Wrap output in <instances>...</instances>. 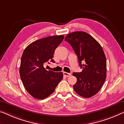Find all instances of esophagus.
<instances>
[{
    "instance_id": "34e87169",
    "label": "esophagus",
    "mask_w": 124,
    "mask_h": 124,
    "mask_svg": "<svg viewBox=\"0 0 124 124\" xmlns=\"http://www.w3.org/2000/svg\"><path fill=\"white\" fill-rule=\"evenodd\" d=\"M63 75L66 77H70L71 75V74L67 72H63Z\"/></svg>"
}]
</instances>
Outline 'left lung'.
<instances>
[{
  "label": "left lung",
  "instance_id": "left-lung-1",
  "mask_svg": "<svg viewBox=\"0 0 124 124\" xmlns=\"http://www.w3.org/2000/svg\"><path fill=\"white\" fill-rule=\"evenodd\" d=\"M78 57L81 72H74L77 79L73 85L75 91L81 96L89 98L102 87L106 78V59L102 48L95 38L81 31L68 34L64 38Z\"/></svg>",
  "mask_w": 124,
  "mask_h": 124
}]
</instances>
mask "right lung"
Instances as JSON below:
<instances>
[{
    "instance_id": "obj_1",
    "label": "right lung",
    "mask_w": 124,
    "mask_h": 124,
    "mask_svg": "<svg viewBox=\"0 0 124 124\" xmlns=\"http://www.w3.org/2000/svg\"><path fill=\"white\" fill-rule=\"evenodd\" d=\"M64 39V36H53L36 40L29 44L22 56L19 73L28 93L35 99L43 100L54 91L62 80V72L47 71L44 63L53 60L55 49Z\"/></svg>"
}]
</instances>
